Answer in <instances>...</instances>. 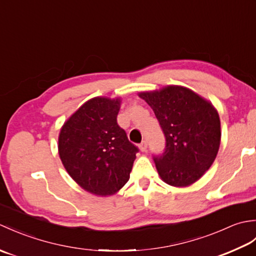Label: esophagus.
<instances>
[{
	"label": "esophagus",
	"mask_w": 256,
	"mask_h": 256,
	"mask_svg": "<svg viewBox=\"0 0 256 256\" xmlns=\"http://www.w3.org/2000/svg\"><path fill=\"white\" fill-rule=\"evenodd\" d=\"M138 148L142 152H146V150H148V140H142V143L138 145Z\"/></svg>",
	"instance_id": "1"
}]
</instances>
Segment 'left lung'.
<instances>
[{
  "label": "left lung",
  "instance_id": "obj_1",
  "mask_svg": "<svg viewBox=\"0 0 256 256\" xmlns=\"http://www.w3.org/2000/svg\"><path fill=\"white\" fill-rule=\"evenodd\" d=\"M138 96L153 108L165 135L164 152L153 157L160 178L175 187L197 182L218 154V112L209 101L180 86Z\"/></svg>",
  "mask_w": 256,
  "mask_h": 256
}]
</instances>
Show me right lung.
<instances>
[{
  "label": "right lung",
  "mask_w": 256,
  "mask_h": 256,
  "mask_svg": "<svg viewBox=\"0 0 256 256\" xmlns=\"http://www.w3.org/2000/svg\"><path fill=\"white\" fill-rule=\"evenodd\" d=\"M120 99L86 101L62 128L59 156L74 180L96 196L118 192L130 178L138 148L118 126Z\"/></svg>",
  "instance_id": "add662e5"
}]
</instances>
